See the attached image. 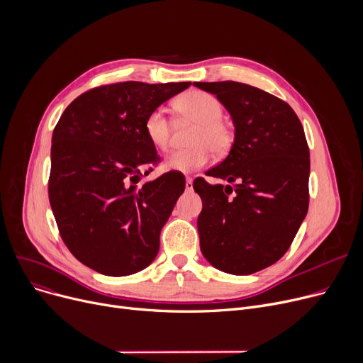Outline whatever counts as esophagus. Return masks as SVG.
<instances>
[{"label":"esophagus","mask_w":363,"mask_h":363,"mask_svg":"<svg viewBox=\"0 0 363 363\" xmlns=\"http://www.w3.org/2000/svg\"><path fill=\"white\" fill-rule=\"evenodd\" d=\"M185 188L188 189V191H191V189H193V179L191 178L185 179Z\"/></svg>","instance_id":"1"}]
</instances>
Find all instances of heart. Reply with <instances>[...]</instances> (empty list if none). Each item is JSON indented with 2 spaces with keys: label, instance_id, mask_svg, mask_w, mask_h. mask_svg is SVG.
I'll return each mask as SVG.
<instances>
[{
  "label": "heart",
  "instance_id": "1",
  "mask_svg": "<svg viewBox=\"0 0 363 363\" xmlns=\"http://www.w3.org/2000/svg\"><path fill=\"white\" fill-rule=\"evenodd\" d=\"M175 110L182 119L191 121L196 128L189 137L191 147L177 150L166 157L164 167L189 174L204 167L215 155H223L233 144V130L222 121L223 104L216 95L201 89L186 91L175 100ZM144 133L148 143L159 151L170 144L172 125L163 108L151 110L144 121Z\"/></svg>",
  "mask_w": 363,
  "mask_h": 363
}]
</instances>
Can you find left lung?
I'll return each mask as SVG.
<instances>
[{
  "label": "left lung",
  "instance_id": "left-lung-1",
  "mask_svg": "<svg viewBox=\"0 0 363 363\" xmlns=\"http://www.w3.org/2000/svg\"><path fill=\"white\" fill-rule=\"evenodd\" d=\"M230 111L235 140L208 177L231 185L193 184L201 197L200 249L215 268L250 275L278 262L309 208V145L294 110L245 84L194 82Z\"/></svg>",
  "mask_w": 363,
  "mask_h": 363
}]
</instances>
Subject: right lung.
I'll return each instance as SVG.
<instances>
[{
	"label": "right lung",
	"instance_id": "obj_1",
	"mask_svg": "<svg viewBox=\"0 0 363 363\" xmlns=\"http://www.w3.org/2000/svg\"><path fill=\"white\" fill-rule=\"evenodd\" d=\"M189 82H118L74 99L52 132L48 199L70 253L108 277L155 260L160 231L185 189L179 172L140 184L160 157L144 133L147 114Z\"/></svg>",
	"mask_w": 363,
	"mask_h": 363
}]
</instances>
